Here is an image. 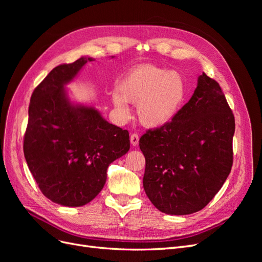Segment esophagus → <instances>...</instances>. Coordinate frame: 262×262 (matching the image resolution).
<instances>
[{
  "mask_svg": "<svg viewBox=\"0 0 262 262\" xmlns=\"http://www.w3.org/2000/svg\"><path fill=\"white\" fill-rule=\"evenodd\" d=\"M130 141H131V144H132L133 146H137V145L139 144V136H138V134H137V133L131 134Z\"/></svg>",
  "mask_w": 262,
  "mask_h": 262,
  "instance_id": "esophagus-1",
  "label": "esophagus"
}]
</instances>
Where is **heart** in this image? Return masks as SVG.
I'll list each match as a JSON object with an SVG mask.
<instances>
[{"label":"heart","instance_id":"b5f03b06","mask_svg":"<svg viewBox=\"0 0 262 262\" xmlns=\"http://www.w3.org/2000/svg\"><path fill=\"white\" fill-rule=\"evenodd\" d=\"M188 95L185 76L177 71L155 66H140L124 76L113 94V102L124 119L130 117L128 101L137 105L140 122L160 128L173 120Z\"/></svg>","mask_w":262,"mask_h":262}]
</instances>
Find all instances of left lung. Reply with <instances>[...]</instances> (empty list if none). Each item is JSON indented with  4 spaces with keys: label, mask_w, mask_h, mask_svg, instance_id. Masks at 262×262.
Here are the masks:
<instances>
[{
    "label": "left lung",
    "mask_w": 262,
    "mask_h": 262,
    "mask_svg": "<svg viewBox=\"0 0 262 262\" xmlns=\"http://www.w3.org/2000/svg\"><path fill=\"white\" fill-rule=\"evenodd\" d=\"M235 119L217 82L204 72L173 120L140 139L143 187L156 209L170 215L202 210L233 165Z\"/></svg>",
    "instance_id": "8db88e82"
}]
</instances>
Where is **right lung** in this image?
<instances>
[{
  "label": "right lung",
  "mask_w": 262,
  "mask_h": 262,
  "mask_svg": "<svg viewBox=\"0 0 262 262\" xmlns=\"http://www.w3.org/2000/svg\"><path fill=\"white\" fill-rule=\"evenodd\" d=\"M91 61L83 55L54 68L36 87L28 109V168L41 192L63 207L91 202L106 184L108 166L130 149L128 131L109 123L93 105L70 97L67 85Z\"/></svg>",
  "instance_id": "obj_1"
}]
</instances>
